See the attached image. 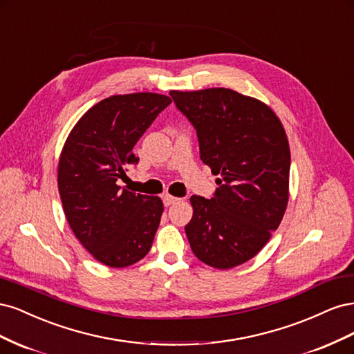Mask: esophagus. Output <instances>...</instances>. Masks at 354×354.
I'll return each instance as SVG.
<instances>
[{
  "instance_id": "esophagus-1",
  "label": "esophagus",
  "mask_w": 354,
  "mask_h": 354,
  "mask_svg": "<svg viewBox=\"0 0 354 354\" xmlns=\"http://www.w3.org/2000/svg\"><path fill=\"white\" fill-rule=\"evenodd\" d=\"M162 201H164V205H165V207H169V205H174V203H177V202L180 201V198L167 194V195L162 196Z\"/></svg>"
}]
</instances>
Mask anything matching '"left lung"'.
I'll use <instances>...</instances> for the list:
<instances>
[{"label":"left lung","instance_id":"1","mask_svg":"<svg viewBox=\"0 0 354 354\" xmlns=\"http://www.w3.org/2000/svg\"><path fill=\"white\" fill-rule=\"evenodd\" d=\"M169 94L195 127L202 162L220 176L211 199L190 198V248L202 263L232 269L259 254L283 218L291 167L285 128L270 106L230 88Z\"/></svg>","mask_w":354,"mask_h":354}]
</instances>
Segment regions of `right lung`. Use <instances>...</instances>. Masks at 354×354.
<instances>
[{
  "label": "right lung",
  "instance_id": "1",
  "mask_svg": "<svg viewBox=\"0 0 354 354\" xmlns=\"http://www.w3.org/2000/svg\"><path fill=\"white\" fill-rule=\"evenodd\" d=\"M171 103L156 93L111 95L85 112L62 149L57 185L75 236L95 260L127 267L151 251L164 212L158 196L120 186L133 147Z\"/></svg>",
  "mask_w": 354,
  "mask_h": 354
}]
</instances>
